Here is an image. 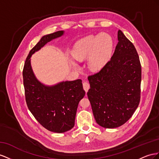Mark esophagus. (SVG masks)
<instances>
[{
	"mask_svg": "<svg viewBox=\"0 0 159 159\" xmlns=\"http://www.w3.org/2000/svg\"><path fill=\"white\" fill-rule=\"evenodd\" d=\"M83 84V88H84V90H85V92L87 93V92L88 91V90H89V88H90V84H89V83L87 82V80L84 81Z\"/></svg>",
	"mask_w": 159,
	"mask_h": 159,
	"instance_id": "esophagus-1",
	"label": "esophagus"
}]
</instances>
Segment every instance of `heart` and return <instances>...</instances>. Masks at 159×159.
I'll use <instances>...</instances> for the list:
<instances>
[{
	"instance_id": "heart-1",
	"label": "heart",
	"mask_w": 159,
	"mask_h": 159,
	"mask_svg": "<svg viewBox=\"0 0 159 159\" xmlns=\"http://www.w3.org/2000/svg\"><path fill=\"white\" fill-rule=\"evenodd\" d=\"M112 49V40L106 33L90 35L77 42L72 50V56L75 59L82 61L89 56L88 64L91 70L102 68L109 58ZM72 65L76 69L78 66L72 62Z\"/></svg>"
}]
</instances>
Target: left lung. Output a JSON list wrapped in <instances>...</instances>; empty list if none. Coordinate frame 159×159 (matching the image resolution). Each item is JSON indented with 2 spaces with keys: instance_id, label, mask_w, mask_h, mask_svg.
<instances>
[{
  "instance_id": "1",
  "label": "left lung",
  "mask_w": 159,
  "mask_h": 159,
  "mask_svg": "<svg viewBox=\"0 0 159 159\" xmlns=\"http://www.w3.org/2000/svg\"><path fill=\"white\" fill-rule=\"evenodd\" d=\"M118 40L111 60L88 76L90 88L87 96L95 120L107 129L128 121L140 99L141 65L137 51L120 30Z\"/></svg>"
}]
</instances>
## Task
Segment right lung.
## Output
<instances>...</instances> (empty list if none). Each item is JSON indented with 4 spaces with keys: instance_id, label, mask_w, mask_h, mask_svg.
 <instances>
[{
    "instance_id": "obj_1",
    "label": "right lung",
    "mask_w": 159,
    "mask_h": 159,
    "mask_svg": "<svg viewBox=\"0 0 159 159\" xmlns=\"http://www.w3.org/2000/svg\"><path fill=\"white\" fill-rule=\"evenodd\" d=\"M64 31L45 35L30 50L22 71L27 107L37 120L51 132L62 133L70 130L79 102L85 95L82 80L61 82L56 85H44L36 78L30 65V57L51 40L60 37Z\"/></svg>"
}]
</instances>
